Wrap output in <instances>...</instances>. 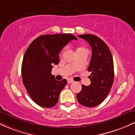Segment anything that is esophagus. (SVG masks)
<instances>
[{
    "label": "esophagus",
    "instance_id": "obj_1",
    "mask_svg": "<svg viewBox=\"0 0 135 135\" xmlns=\"http://www.w3.org/2000/svg\"><path fill=\"white\" fill-rule=\"evenodd\" d=\"M72 83H74V80H72V79H68L67 80V83L68 84H71Z\"/></svg>",
    "mask_w": 135,
    "mask_h": 135
}]
</instances>
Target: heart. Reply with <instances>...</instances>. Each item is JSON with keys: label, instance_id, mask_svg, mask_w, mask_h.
Returning <instances> with one entry per match:
<instances>
[{"label": "heart", "instance_id": "heart-1", "mask_svg": "<svg viewBox=\"0 0 135 135\" xmlns=\"http://www.w3.org/2000/svg\"><path fill=\"white\" fill-rule=\"evenodd\" d=\"M86 51V49L83 47H79L76 49V52H79V51Z\"/></svg>", "mask_w": 135, "mask_h": 135}]
</instances>
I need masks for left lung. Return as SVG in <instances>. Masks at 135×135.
<instances>
[{"instance_id": "obj_1", "label": "left lung", "mask_w": 135, "mask_h": 135, "mask_svg": "<svg viewBox=\"0 0 135 135\" xmlns=\"http://www.w3.org/2000/svg\"><path fill=\"white\" fill-rule=\"evenodd\" d=\"M88 42L92 49V56L88 71L91 72V84L82 85L77 94V101L88 107L100 105L110 91L114 79V62L109 48L100 38L92 34L78 35Z\"/></svg>"}]
</instances>
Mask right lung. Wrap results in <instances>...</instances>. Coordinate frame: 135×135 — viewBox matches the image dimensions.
<instances>
[{"instance_id": "obj_1", "label": "right lung", "mask_w": 135, "mask_h": 135, "mask_svg": "<svg viewBox=\"0 0 135 135\" xmlns=\"http://www.w3.org/2000/svg\"><path fill=\"white\" fill-rule=\"evenodd\" d=\"M72 40L70 33L44 35L32 42L23 57V83L32 100L42 107L50 108L58 103L66 80H57L51 74L53 65L59 63V53Z\"/></svg>"}]
</instances>
